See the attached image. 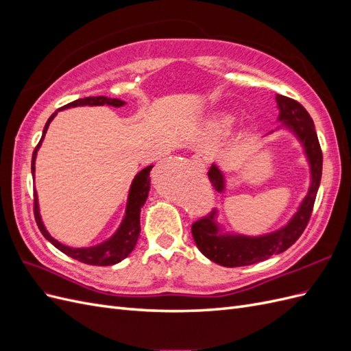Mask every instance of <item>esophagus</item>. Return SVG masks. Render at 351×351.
<instances>
[{
  "label": "esophagus",
  "instance_id": "1",
  "mask_svg": "<svg viewBox=\"0 0 351 351\" xmlns=\"http://www.w3.org/2000/svg\"><path fill=\"white\" fill-rule=\"evenodd\" d=\"M192 165H193L195 168H197V169H202V171H204V169H205V162L202 161V158H199V156H193Z\"/></svg>",
  "mask_w": 351,
  "mask_h": 351
}]
</instances>
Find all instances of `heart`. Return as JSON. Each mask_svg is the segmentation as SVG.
I'll return each mask as SVG.
<instances>
[{"label": "heart", "mask_w": 351, "mask_h": 351, "mask_svg": "<svg viewBox=\"0 0 351 351\" xmlns=\"http://www.w3.org/2000/svg\"><path fill=\"white\" fill-rule=\"evenodd\" d=\"M232 123L231 115L228 114H217L212 117V119L206 123V127L214 133H222L230 129V125Z\"/></svg>", "instance_id": "1"}]
</instances>
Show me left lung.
<instances>
[{
	"mask_svg": "<svg viewBox=\"0 0 351 351\" xmlns=\"http://www.w3.org/2000/svg\"><path fill=\"white\" fill-rule=\"evenodd\" d=\"M275 99H277L280 110L278 121L282 124L268 134L285 129L297 137V141L303 146L307 162H309L311 186L291 219L284 227L268 232V234H231L217 221L215 210L196 221L192 226V234L197 249L209 261L222 265V267H246V265L267 261L272 254L285 252L302 236L312 215L322 176V151L319 141H317L315 124L309 112L297 101L282 97V95H275ZM208 177L217 192H224L226 177L215 164L210 165Z\"/></svg>",
	"mask_w": 351,
	"mask_h": 351,
	"instance_id": "obj_1",
	"label": "left lung"
}]
</instances>
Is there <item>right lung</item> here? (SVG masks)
<instances>
[{
    "label": "right lung",
    "mask_w": 351,
    "mask_h": 351,
    "mask_svg": "<svg viewBox=\"0 0 351 351\" xmlns=\"http://www.w3.org/2000/svg\"><path fill=\"white\" fill-rule=\"evenodd\" d=\"M84 105H89V107H97V105H110V107H123L125 105L124 101L121 99H115V98H107V97H89V98H83V99H76L64 107L57 110L54 114H52L45 127L44 132H42V137L35 147L34 155H32V176L35 177V161H36V155L39 147L42 145V141H44L45 133L49 127V123L52 119L57 115L58 111L66 110V108H74V107H84ZM154 165H149L143 168L141 173H137L133 178L130 190H129V197H127V206H125V214L121 221V224L114 234L105 240L104 243L97 244V246H90V247H70L66 246V244L60 243L52 237L49 232L47 231L44 222H42L40 214H39V204H38V193L36 190H34V212H35V219L36 224L48 241H51L54 246L61 250L62 253H66L67 256L76 259L79 262L88 263V265H97V267H108V265H115L125 259L129 254L133 252L137 239H139L141 234V208L145 205V202L147 199V195H149L151 190V177L149 173Z\"/></svg>",
    "instance_id": "obj_1"
}]
</instances>
